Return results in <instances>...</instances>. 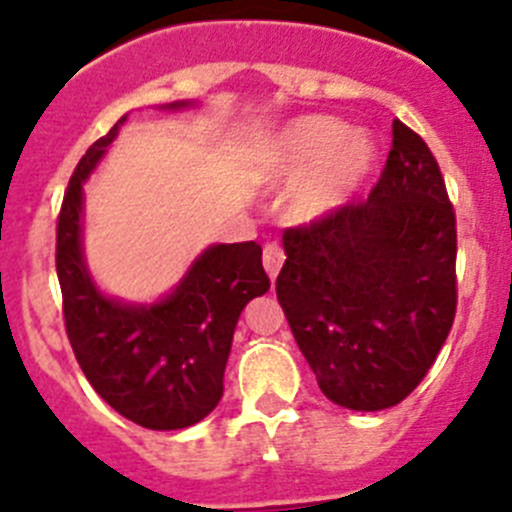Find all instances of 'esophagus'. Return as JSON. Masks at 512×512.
I'll list each match as a JSON object with an SVG mask.
<instances>
[{"instance_id":"obj_1","label":"esophagus","mask_w":512,"mask_h":512,"mask_svg":"<svg viewBox=\"0 0 512 512\" xmlns=\"http://www.w3.org/2000/svg\"><path fill=\"white\" fill-rule=\"evenodd\" d=\"M283 250H280L278 245H267L265 252H262V265H265V273L270 275V280L275 283V278H278L280 267H283Z\"/></svg>"}]
</instances>
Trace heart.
Returning <instances> with one entry per match:
<instances>
[{
	"instance_id": "b5f03b06",
	"label": "heart",
	"mask_w": 512,
	"mask_h": 512,
	"mask_svg": "<svg viewBox=\"0 0 512 512\" xmlns=\"http://www.w3.org/2000/svg\"><path fill=\"white\" fill-rule=\"evenodd\" d=\"M377 142L331 117H303L278 132L265 168L275 181H296L285 196L293 224H319L352 204L377 168Z\"/></svg>"
}]
</instances>
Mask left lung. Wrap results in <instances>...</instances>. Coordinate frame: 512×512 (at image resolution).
<instances>
[{
  "label": "left lung",
  "instance_id": "obj_1",
  "mask_svg": "<svg viewBox=\"0 0 512 512\" xmlns=\"http://www.w3.org/2000/svg\"><path fill=\"white\" fill-rule=\"evenodd\" d=\"M278 301L321 393L393 408L434 365L457 311V227L426 142L393 122L370 199L283 234Z\"/></svg>",
  "mask_w": 512,
  "mask_h": 512
}]
</instances>
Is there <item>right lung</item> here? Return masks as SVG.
Masks as SVG:
<instances>
[{
  "label": "right lung",
  "instance_id": "1",
  "mask_svg": "<svg viewBox=\"0 0 512 512\" xmlns=\"http://www.w3.org/2000/svg\"><path fill=\"white\" fill-rule=\"evenodd\" d=\"M199 101H170L181 112ZM86 150L58 216L55 270L73 354L91 388L119 416L153 431L199 423L222 400L224 367L247 303L270 288L257 242L209 245L155 301H124L99 288L84 252V183L107 158L122 124Z\"/></svg>",
  "mask_w": 512,
  "mask_h": 512
}]
</instances>
